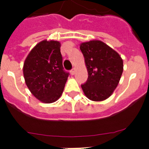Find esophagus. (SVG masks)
Returning <instances> with one entry per match:
<instances>
[{
	"label": "esophagus",
	"instance_id": "34e87169",
	"mask_svg": "<svg viewBox=\"0 0 149 149\" xmlns=\"http://www.w3.org/2000/svg\"><path fill=\"white\" fill-rule=\"evenodd\" d=\"M70 73H71V74H72V75H74V73H75V68H72V70L70 71Z\"/></svg>",
	"mask_w": 149,
	"mask_h": 149
}]
</instances>
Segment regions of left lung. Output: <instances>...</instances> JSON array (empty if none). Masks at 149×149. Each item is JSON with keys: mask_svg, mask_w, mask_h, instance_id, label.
<instances>
[{"mask_svg": "<svg viewBox=\"0 0 149 149\" xmlns=\"http://www.w3.org/2000/svg\"><path fill=\"white\" fill-rule=\"evenodd\" d=\"M87 68L88 79L81 85L85 95L94 101L108 98L120 81L123 72V60L119 54L99 40L81 43Z\"/></svg>", "mask_w": 149, "mask_h": 149, "instance_id": "left-lung-1", "label": "left lung"}]
</instances>
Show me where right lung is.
I'll return each mask as SVG.
<instances>
[{"mask_svg":"<svg viewBox=\"0 0 149 149\" xmlns=\"http://www.w3.org/2000/svg\"><path fill=\"white\" fill-rule=\"evenodd\" d=\"M26 85L38 100L53 103L61 96L69 73L64 70L60 43L43 40L31 50L23 67Z\"/></svg>","mask_w":149,"mask_h":149,"instance_id":"1","label":"right lung"}]
</instances>
